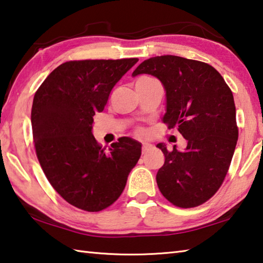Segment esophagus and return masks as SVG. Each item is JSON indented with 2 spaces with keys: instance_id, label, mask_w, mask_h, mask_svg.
I'll return each mask as SVG.
<instances>
[{
  "instance_id": "34e87169",
  "label": "esophagus",
  "mask_w": 263,
  "mask_h": 263,
  "mask_svg": "<svg viewBox=\"0 0 263 263\" xmlns=\"http://www.w3.org/2000/svg\"><path fill=\"white\" fill-rule=\"evenodd\" d=\"M149 149H150V145L146 144V143H143V145H142V154L145 155L146 153H148Z\"/></svg>"
}]
</instances>
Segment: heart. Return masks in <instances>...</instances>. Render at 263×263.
Masks as SVG:
<instances>
[{
  "label": "heart",
  "instance_id": "heart-1",
  "mask_svg": "<svg viewBox=\"0 0 263 263\" xmlns=\"http://www.w3.org/2000/svg\"><path fill=\"white\" fill-rule=\"evenodd\" d=\"M139 134H140V135H142V134H143V132L140 130V132H139Z\"/></svg>",
  "mask_w": 263,
  "mask_h": 263
}]
</instances>
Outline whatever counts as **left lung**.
Segmentation results:
<instances>
[{"mask_svg":"<svg viewBox=\"0 0 263 263\" xmlns=\"http://www.w3.org/2000/svg\"><path fill=\"white\" fill-rule=\"evenodd\" d=\"M157 77L166 92L163 122L187 140L179 151L157 144L165 162L156 180L164 197L180 208L197 206L224 181L238 141L236 106L224 78L208 63L176 55L145 60L133 77Z\"/></svg>","mask_w":263,"mask_h":263,"instance_id":"obj_1","label":"left lung"}]
</instances>
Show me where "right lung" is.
Segmentation results:
<instances>
[{"label": "right lung", "mask_w": 263, "mask_h": 263, "mask_svg": "<svg viewBox=\"0 0 263 263\" xmlns=\"http://www.w3.org/2000/svg\"><path fill=\"white\" fill-rule=\"evenodd\" d=\"M139 59L69 61L54 69L35 92L31 123L36 157L50 185L68 203L100 211L119 199L142 144L121 137L101 148L92 135L114 85Z\"/></svg>", "instance_id": "right-lung-1"}]
</instances>
